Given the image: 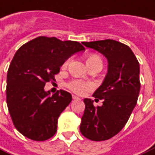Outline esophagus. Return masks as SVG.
I'll return each mask as SVG.
<instances>
[{
	"label": "esophagus",
	"mask_w": 155,
	"mask_h": 155,
	"mask_svg": "<svg viewBox=\"0 0 155 155\" xmlns=\"http://www.w3.org/2000/svg\"><path fill=\"white\" fill-rule=\"evenodd\" d=\"M73 100H80V98H78L76 95H73Z\"/></svg>",
	"instance_id": "1"
}]
</instances>
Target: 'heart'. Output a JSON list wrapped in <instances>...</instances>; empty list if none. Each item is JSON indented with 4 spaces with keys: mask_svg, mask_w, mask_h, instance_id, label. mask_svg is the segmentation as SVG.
I'll use <instances>...</instances> for the list:
<instances>
[{
    "mask_svg": "<svg viewBox=\"0 0 155 155\" xmlns=\"http://www.w3.org/2000/svg\"><path fill=\"white\" fill-rule=\"evenodd\" d=\"M69 62H70V59L65 60L64 64H63V68H66L69 64ZM86 62H87V65L89 68H94L96 66L102 68V66H103V60L97 54L88 55L86 59ZM67 86L71 91H73V92L77 93V94H83L84 92L91 91L94 88V84L92 82H87V81H82L79 79L72 80L68 82Z\"/></svg>",
    "mask_w": 155,
    "mask_h": 155,
    "instance_id": "obj_1",
    "label": "heart"
}]
</instances>
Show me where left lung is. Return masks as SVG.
<instances>
[{"label": "left lung", "instance_id": "obj_1", "mask_svg": "<svg viewBox=\"0 0 155 155\" xmlns=\"http://www.w3.org/2000/svg\"><path fill=\"white\" fill-rule=\"evenodd\" d=\"M101 52L108 60V73L101 87L93 94L101 106L84 100L85 110L80 131L94 141L106 140L117 135L126 125L137 103L140 93V65L131 48L117 41L106 39L82 42Z\"/></svg>", "mask_w": 155, "mask_h": 155}]
</instances>
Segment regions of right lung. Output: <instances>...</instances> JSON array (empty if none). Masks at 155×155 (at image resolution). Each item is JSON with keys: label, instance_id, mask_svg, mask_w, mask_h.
<instances>
[{"label": "right lung", "instance_id": "obj_1", "mask_svg": "<svg viewBox=\"0 0 155 155\" xmlns=\"http://www.w3.org/2000/svg\"><path fill=\"white\" fill-rule=\"evenodd\" d=\"M85 51L81 43L38 37L16 51L7 73L6 103L15 128L36 141L48 140L57 131L58 117L72 101L70 93L44 90L72 54Z\"/></svg>", "mask_w": 155, "mask_h": 155}]
</instances>
